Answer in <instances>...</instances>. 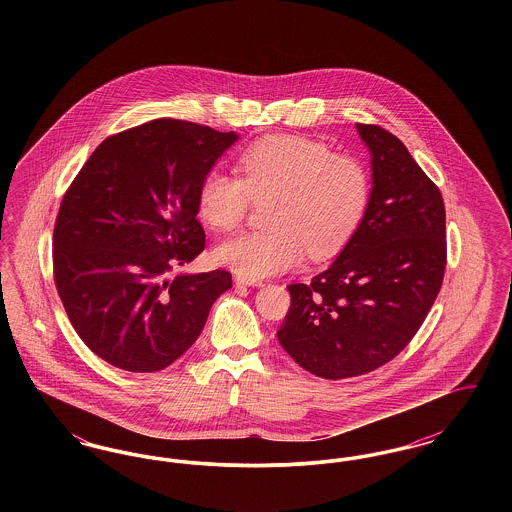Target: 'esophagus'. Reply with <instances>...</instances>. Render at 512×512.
I'll return each instance as SVG.
<instances>
[{
	"label": "esophagus",
	"instance_id": "obj_1",
	"mask_svg": "<svg viewBox=\"0 0 512 512\" xmlns=\"http://www.w3.org/2000/svg\"><path fill=\"white\" fill-rule=\"evenodd\" d=\"M234 282H236L238 286H253V288H261V286H263V280L247 278V276H240V274L234 278Z\"/></svg>",
	"mask_w": 512,
	"mask_h": 512
}]
</instances>
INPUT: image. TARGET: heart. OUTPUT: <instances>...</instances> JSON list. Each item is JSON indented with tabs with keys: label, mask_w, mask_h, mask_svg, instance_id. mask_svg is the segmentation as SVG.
<instances>
[{
	"label": "heart",
	"mask_w": 512,
	"mask_h": 512,
	"mask_svg": "<svg viewBox=\"0 0 512 512\" xmlns=\"http://www.w3.org/2000/svg\"><path fill=\"white\" fill-rule=\"evenodd\" d=\"M242 178L213 169L197 192V215L215 230L236 228L249 201L268 199L267 230L244 232L215 249L222 267L265 278L295 267L309 249L332 257L357 232L370 201L363 161L301 136H270L245 149Z\"/></svg>",
	"instance_id": "1"
}]
</instances>
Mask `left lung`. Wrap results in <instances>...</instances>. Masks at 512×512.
I'll return each mask as SVG.
<instances>
[{
	"label": "left lung",
	"mask_w": 512,
	"mask_h": 512,
	"mask_svg": "<svg viewBox=\"0 0 512 512\" xmlns=\"http://www.w3.org/2000/svg\"><path fill=\"white\" fill-rule=\"evenodd\" d=\"M370 153L365 217L332 265L288 286L278 341L311 374L340 380L386 365L407 347L445 272V207L436 184L388 130L357 124Z\"/></svg>",
	"instance_id": "8db88e82"
}]
</instances>
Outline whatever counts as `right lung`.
<instances>
[{"mask_svg": "<svg viewBox=\"0 0 512 512\" xmlns=\"http://www.w3.org/2000/svg\"><path fill=\"white\" fill-rule=\"evenodd\" d=\"M238 138L194 122H146L101 142L63 197L55 286L80 340L109 365H172L232 288L226 270L169 272L203 251L199 184Z\"/></svg>", "mask_w": 512, "mask_h": 512, "instance_id": "obj_1", "label": "right lung"}]
</instances>
